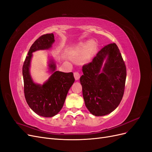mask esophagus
<instances>
[{"instance_id":"esophagus-1","label":"esophagus","mask_w":152,"mask_h":152,"mask_svg":"<svg viewBox=\"0 0 152 152\" xmlns=\"http://www.w3.org/2000/svg\"><path fill=\"white\" fill-rule=\"evenodd\" d=\"M74 75L75 79L76 80H77L79 79V78H80V74H79V73H78V72H74Z\"/></svg>"}]
</instances>
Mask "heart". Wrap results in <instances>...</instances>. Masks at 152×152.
Here are the masks:
<instances>
[{
  "label": "heart",
  "instance_id": "1",
  "mask_svg": "<svg viewBox=\"0 0 152 152\" xmlns=\"http://www.w3.org/2000/svg\"><path fill=\"white\" fill-rule=\"evenodd\" d=\"M96 48V45L95 42H94V41H91L88 42V43L84 47H83L82 48V51H86L85 52V56L86 58H89L91 57L92 56V55L94 54V51H95Z\"/></svg>",
  "mask_w": 152,
  "mask_h": 152
}]
</instances>
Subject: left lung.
<instances>
[{"label":"left lung","mask_w":152,"mask_h":152,"mask_svg":"<svg viewBox=\"0 0 152 152\" xmlns=\"http://www.w3.org/2000/svg\"><path fill=\"white\" fill-rule=\"evenodd\" d=\"M80 78L86 107L96 116H105L123 98L126 68L116 43L105 46L92 61L82 66Z\"/></svg>","instance_id":"8db88e82"}]
</instances>
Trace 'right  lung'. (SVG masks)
I'll return each instance as SVG.
<instances>
[{"label":"right lung","mask_w":152,"mask_h":152,"mask_svg":"<svg viewBox=\"0 0 152 152\" xmlns=\"http://www.w3.org/2000/svg\"><path fill=\"white\" fill-rule=\"evenodd\" d=\"M53 33L42 35L31 46L23 66L24 91L29 107L39 116L50 118L58 114L64 106L70 88L75 81L72 72L56 71L53 60H50L49 71L52 73L43 85L34 82L30 75V64L33 53L48 50L55 42Z\"/></svg>","instance_id":"1"}]
</instances>
